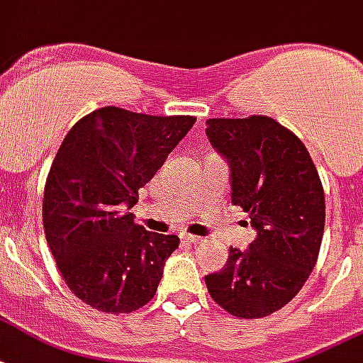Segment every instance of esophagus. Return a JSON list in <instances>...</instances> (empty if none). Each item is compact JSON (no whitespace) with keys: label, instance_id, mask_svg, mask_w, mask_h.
<instances>
[{"label":"esophagus","instance_id":"obj_1","mask_svg":"<svg viewBox=\"0 0 363 363\" xmlns=\"http://www.w3.org/2000/svg\"><path fill=\"white\" fill-rule=\"evenodd\" d=\"M181 238H182V240H184V242H189V244H198V242H202V236H194V235H182Z\"/></svg>","mask_w":363,"mask_h":363}]
</instances>
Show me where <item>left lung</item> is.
I'll return each mask as SVG.
<instances>
[{
  "mask_svg": "<svg viewBox=\"0 0 363 363\" xmlns=\"http://www.w3.org/2000/svg\"><path fill=\"white\" fill-rule=\"evenodd\" d=\"M209 142L230 165V202L257 230L246 252L230 248L206 275L209 296L240 319L265 318L296 296L318 262L325 192L310 152L271 117L208 119Z\"/></svg>",
  "mask_w": 363,
  "mask_h": 363,
  "instance_id": "obj_1",
  "label": "left lung"
}]
</instances>
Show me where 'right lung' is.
<instances>
[{
  "label": "right lung",
  "mask_w": 363,
  "mask_h": 363,
  "mask_svg": "<svg viewBox=\"0 0 363 363\" xmlns=\"http://www.w3.org/2000/svg\"><path fill=\"white\" fill-rule=\"evenodd\" d=\"M194 123L107 106L59 146L45 179V240L67 286L94 310L130 313L154 298L179 236L150 233L127 209Z\"/></svg>",
  "instance_id": "right-lung-1"
}]
</instances>
